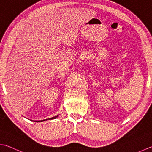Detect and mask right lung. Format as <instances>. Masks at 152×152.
<instances>
[{
	"mask_svg": "<svg viewBox=\"0 0 152 152\" xmlns=\"http://www.w3.org/2000/svg\"><path fill=\"white\" fill-rule=\"evenodd\" d=\"M58 117V115L57 116H55V117H52V118H48V119H54V118H56V117ZM46 120H47V119H46ZM45 120H43V121H35L36 122H42V121H44Z\"/></svg>",
	"mask_w": 152,
	"mask_h": 152,
	"instance_id": "add662e5",
	"label": "right lung"
}]
</instances>
